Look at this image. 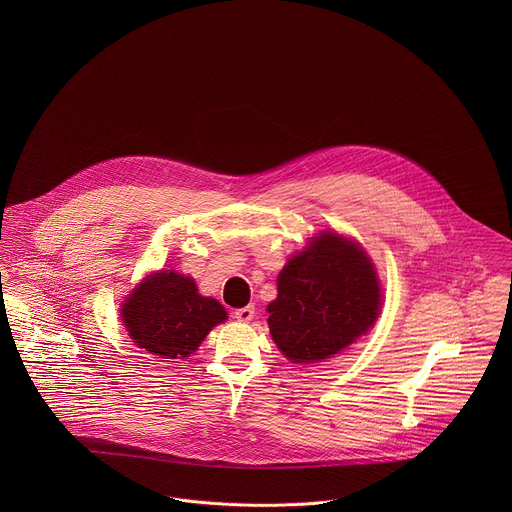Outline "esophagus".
I'll list each match as a JSON object with an SVG mask.
<instances>
[{"label":"esophagus","instance_id":"esophagus-1","mask_svg":"<svg viewBox=\"0 0 512 512\" xmlns=\"http://www.w3.org/2000/svg\"><path fill=\"white\" fill-rule=\"evenodd\" d=\"M234 317L240 321V323H248L254 319V305H246V307H240L234 311Z\"/></svg>","mask_w":512,"mask_h":512}]
</instances>
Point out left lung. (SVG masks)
Returning a JSON list of instances; mask_svg holds the SVG:
<instances>
[{
    "mask_svg": "<svg viewBox=\"0 0 512 512\" xmlns=\"http://www.w3.org/2000/svg\"><path fill=\"white\" fill-rule=\"evenodd\" d=\"M382 307L372 260L351 238L321 230L293 254L268 305V327L292 363H321L374 325Z\"/></svg>",
    "mask_w": 512,
    "mask_h": 512,
    "instance_id": "obj_1",
    "label": "left lung"
}]
</instances>
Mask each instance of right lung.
Masks as SVG:
<instances>
[{
  "mask_svg": "<svg viewBox=\"0 0 512 512\" xmlns=\"http://www.w3.org/2000/svg\"><path fill=\"white\" fill-rule=\"evenodd\" d=\"M120 317L140 349L159 359H185L226 321V311L217 299L201 295L193 278L159 270L124 299Z\"/></svg>",
  "mask_w": 512,
  "mask_h": 512,
  "instance_id": "right-lung-1",
  "label": "right lung"
}]
</instances>
